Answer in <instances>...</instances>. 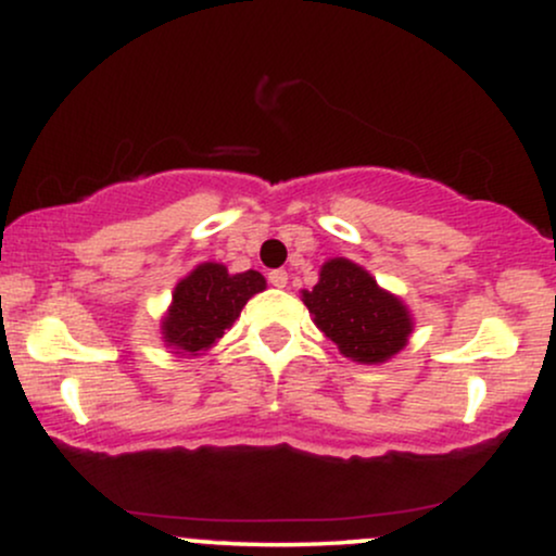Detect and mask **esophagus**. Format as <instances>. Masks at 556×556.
I'll use <instances>...</instances> for the list:
<instances>
[{
    "label": "esophagus",
    "instance_id": "esophagus-1",
    "mask_svg": "<svg viewBox=\"0 0 556 556\" xmlns=\"http://www.w3.org/2000/svg\"><path fill=\"white\" fill-rule=\"evenodd\" d=\"M269 285H274V287H287V271H285V269H274V271H269Z\"/></svg>",
    "mask_w": 556,
    "mask_h": 556
}]
</instances>
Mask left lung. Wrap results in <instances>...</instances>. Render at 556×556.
<instances>
[{"instance_id":"left-lung-1","label":"left lung","mask_w":556,"mask_h":556,"mask_svg":"<svg viewBox=\"0 0 556 556\" xmlns=\"http://www.w3.org/2000/svg\"><path fill=\"white\" fill-rule=\"evenodd\" d=\"M316 327L358 363H381L405 348L410 316L397 298L376 287V279L348 258L321 266L314 290L303 292Z\"/></svg>"}]
</instances>
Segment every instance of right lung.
Masks as SVG:
<instances>
[{"label":"right lung","mask_w":556,"mask_h":556,"mask_svg":"<svg viewBox=\"0 0 556 556\" xmlns=\"http://www.w3.org/2000/svg\"><path fill=\"white\" fill-rule=\"evenodd\" d=\"M264 287L266 279L258 271L229 274L222 264H201L175 287L164 340L185 353L212 348Z\"/></svg>","instance_id":"right-lung-1"}]
</instances>
